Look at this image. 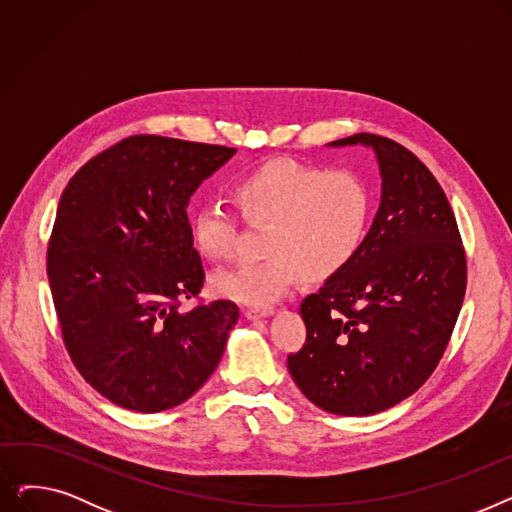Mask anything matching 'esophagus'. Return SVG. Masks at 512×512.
<instances>
[{"label": "esophagus", "mask_w": 512, "mask_h": 512, "mask_svg": "<svg viewBox=\"0 0 512 512\" xmlns=\"http://www.w3.org/2000/svg\"><path fill=\"white\" fill-rule=\"evenodd\" d=\"M272 313H274L272 307H247V309H245V315H247L249 319L267 317V315H272Z\"/></svg>", "instance_id": "obj_1"}]
</instances>
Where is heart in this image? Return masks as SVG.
<instances>
[{
  "instance_id": "heart-1",
  "label": "heart",
  "mask_w": 512,
  "mask_h": 512,
  "mask_svg": "<svg viewBox=\"0 0 512 512\" xmlns=\"http://www.w3.org/2000/svg\"><path fill=\"white\" fill-rule=\"evenodd\" d=\"M234 197L249 222L270 224L261 259L218 270L213 290L232 301L270 307L297 284L301 274L326 280L355 257L367 234L373 193L355 170H324L276 159L251 170L234 184ZM240 218L213 201L193 218L195 245L209 259L234 255Z\"/></svg>"
}]
</instances>
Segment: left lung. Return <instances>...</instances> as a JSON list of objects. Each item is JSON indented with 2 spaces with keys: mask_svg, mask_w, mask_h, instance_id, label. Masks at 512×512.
I'll list each match as a JSON object with an SVG mask.
<instances>
[{
  "mask_svg": "<svg viewBox=\"0 0 512 512\" xmlns=\"http://www.w3.org/2000/svg\"><path fill=\"white\" fill-rule=\"evenodd\" d=\"M373 147L382 203L363 245L301 303L307 338L288 355L301 392L328 413L365 417L417 392L438 367L467 288L452 207L423 161L359 132L332 145Z\"/></svg>",
  "mask_w": 512,
  "mask_h": 512,
  "instance_id": "8db88e82",
  "label": "left lung"
}]
</instances>
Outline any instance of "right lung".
I'll list each match as a JSON object with an SVG mask.
<instances>
[{
    "mask_svg": "<svg viewBox=\"0 0 512 512\" xmlns=\"http://www.w3.org/2000/svg\"><path fill=\"white\" fill-rule=\"evenodd\" d=\"M234 153L134 134L89 159L62 193L47 245L62 340L78 373L122 409L178 407L224 355L238 307L199 297L205 270L186 205Z\"/></svg>",
    "mask_w": 512,
    "mask_h": 512,
    "instance_id": "add662e5",
    "label": "right lung"
}]
</instances>
